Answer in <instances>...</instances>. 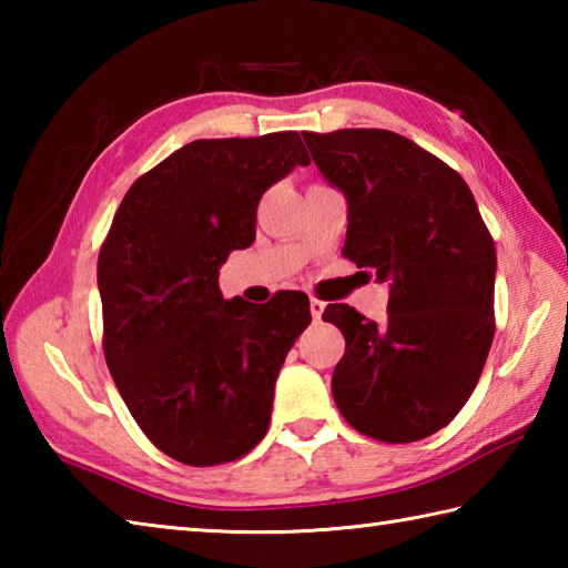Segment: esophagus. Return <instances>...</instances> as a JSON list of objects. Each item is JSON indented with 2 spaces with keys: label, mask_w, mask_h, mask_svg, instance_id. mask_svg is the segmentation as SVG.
<instances>
[{
  "label": "esophagus",
  "mask_w": 568,
  "mask_h": 568,
  "mask_svg": "<svg viewBox=\"0 0 568 568\" xmlns=\"http://www.w3.org/2000/svg\"><path fill=\"white\" fill-rule=\"evenodd\" d=\"M310 312H312V317L320 320V317H322V312H324V303H322V300L312 297V300H310Z\"/></svg>",
  "instance_id": "34e87169"
}]
</instances>
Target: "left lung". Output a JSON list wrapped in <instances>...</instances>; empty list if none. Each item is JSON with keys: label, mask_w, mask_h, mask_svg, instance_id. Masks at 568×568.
<instances>
[{"label": "left lung", "mask_w": 568, "mask_h": 568, "mask_svg": "<svg viewBox=\"0 0 568 568\" xmlns=\"http://www.w3.org/2000/svg\"><path fill=\"white\" fill-rule=\"evenodd\" d=\"M346 197L344 253L388 283V317L329 305L346 348L332 376L344 419L373 439H425L456 417L490 352L496 246L464 178L385 129L303 134Z\"/></svg>", "instance_id": "obj_1"}]
</instances>
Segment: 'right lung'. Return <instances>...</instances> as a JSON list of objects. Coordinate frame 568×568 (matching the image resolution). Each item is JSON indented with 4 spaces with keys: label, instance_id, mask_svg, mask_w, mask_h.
Segmentation results:
<instances>
[{
    "label": "right lung",
    "instance_id": "1",
    "mask_svg": "<svg viewBox=\"0 0 568 568\" xmlns=\"http://www.w3.org/2000/svg\"><path fill=\"white\" fill-rule=\"evenodd\" d=\"M307 163L297 131L200 139L141 175L114 214L98 261L104 358L136 425L175 462H234L268 429L310 300H224L220 268L256 239L263 192Z\"/></svg>",
    "mask_w": 568,
    "mask_h": 568
}]
</instances>
